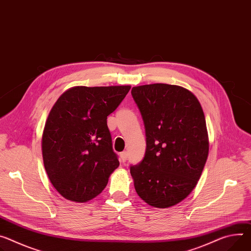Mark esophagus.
<instances>
[{"label":"esophagus","mask_w":251,"mask_h":251,"mask_svg":"<svg viewBox=\"0 0 251 251\" xmlns=\"http://www.w3.org/2000/svg\"><path fill=\"white\" fill-rule=\"evenodd\" d=\"M127 157H128V153L126 151L120 153V158H121V161L125 162L127 160Z\"/></svg>","instance_id":"esophagus-1"}]
</instances>
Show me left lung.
<instances>
[{
  "label": "left lung",
  "instance_id": "8db88e82",
  "mask_svg": "<svg viewBox=\"0 0 251 251\" xmlns=\"http://www.w3.org/2000/svg\"><path fill=\"white\" fill-rule=\"evenodd\" d=\"M131 94L146 135L143 160L130 166L135 190L151 206H173L194 189L207 160L202 107L189 90L176 85L133 87Z\"/></svg>",
  "mask_w": 251,
  "mask_h": 251
}]
</instances>
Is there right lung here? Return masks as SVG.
Here are the masks:
<instances>
[{
  "mask_svg": "<svg viewBox=\"0 0 251 251\" xmlns=\"http://www.w3.org/2000/svg\"><path fill=\"white\" fill-rule=\"evenodd\" d=\"M130 88L74 87L63 93L51 109L42 137L43 161L51 183L66 199H93L119 166L107 117Z\"/></svg>",
  "mask_w": 251,
  "mask_h": 251,
  "instance_id": "right-lung-1",
  "label": "right lung"
}]
</instances>
